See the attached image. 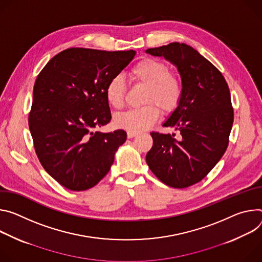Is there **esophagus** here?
Segmentation results:
<instances>
[{
	"instance_id": "obj_1",
	"label": "esophagus",
	"mask_w": 262,
	"mask_h": 262,
	"mask_svg": "<svg viewBox=\"0 0 262 262\" xmlns=\"http://www.w3.org/2000/svg\"><path fill=\"white\" fill-rule=\"evenodd\" d=\"M137 135H138L137 132H132V131H128V132H127L128 138H133V137H135V136H137Z\"/></svg>"
}]
</instances>
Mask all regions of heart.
<instances>
[{
  "mask_svg": "<svg viewBox=\"0 0 262 262\" xmlns=\"http://www.w3.org/2000/svg\"><path fill=\"white\" fill-rule=\"evenodd\" d=\"M168 72L167 64L153 58H144L131 69L130 77L148 86L144 103L150 104L118 114L114 120L116 126L132 132H141L157 122V106L163 113L175 110L182 96V84L176 75ZM125 94L126 85L120 76L112 78L105 89L106 100L115 109L124 106Z\"/></svg>",
  "mask_w": 262,
  "mask_h": 262,
  "instance_id": "1",
  "label": "heart"
}]
</instances>
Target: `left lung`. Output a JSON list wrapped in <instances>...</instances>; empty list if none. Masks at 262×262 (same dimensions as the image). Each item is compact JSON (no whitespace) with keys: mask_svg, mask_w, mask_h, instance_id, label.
<instances>
[{"mask_svg":"<svg viewBox=\"0 0 262 262\" xmlns=\"http://www.w3.org/2000/svg\"><path fill=\"white\" fill-rule=\"evenodd\" d=\"M146 53L175 66L182 82L180 102L162 124L180 131L181 139L152 132L146 160L161 182L185 188L205 178L227 150L234 119L229 87L222 73L190 46L171 42Z\"/></svg>","mask_w":262,"mask_h":262,"instance_id":"1","label":"left lung"}]
</instances>
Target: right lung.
I'll use <instances>...</instances> for the list:
<instances>
[{"instance_id": "obj_1", "label": "right lung", "mask_w": 262, "mask_h": 262, "mask_svg": "<svg viewBox=\"0 0 262 262\" xmlns=\"http://www.w3.org/2000/svg\"><path fill=\"white\" fill-rule=\"evenodd\" d=\"M136 52L71 48L54 56L37 76L29 128L49 175L68 189L97 185L127 139L124 130L94 132L111 120L105 89Z\"/></svg>"}]
</instances>
